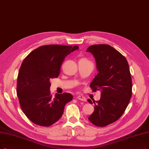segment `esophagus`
Wrapping results in <instances>:
<instances>
[{
	"instance_id": "1",
	"label": "esophagus",
	"mask_w": 149,
	"mask_h": 149,
	"mask_svg": "<svg viewBox=\"0 0 149 149\" xmlns=\"http://www.w3.org/2000/svg\"><path fill=\"white\" fill-rule=\"evenodd\" d=\"M77 98H78V100H80L81 101H83V102H86V98L85 97L82 96V95H79L78 97H77Z\"/></svg>"
}]
</instances>
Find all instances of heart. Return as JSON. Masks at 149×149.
Returning a JSON list of instances; mask_svg holds the SVG:
<instances>
[{
    "label": "heart",
    "mask_w": 149,
    "mask_h": 149,
    "mask_svg": "<svg viewBox=\"0 0 149 149\" xmlns=\"http://www.w3.org/2000/svg\"><path fill=\"white\" fill-rule=\"evenodd\" d=\"M82 60H86V59H82Z\"/></svg>",
    "instance_id": "heart-1"
}]
</instances>
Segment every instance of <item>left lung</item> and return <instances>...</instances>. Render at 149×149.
<instances>
[{"label": "left lung", "mask_w": 149, "mask_h": 149, "mask_svg": "<svg viewBox=\"0 0 149 149\" xmlns=\"http://www.w3.org/2000/svg\"><path fill=\"white\" fill-rule=\"evenodd\" d=\"M98 71L91 83L93 91H100L99 101L94 103V111L88 120L98 127H105L119 118L125 111L132 94V81L126 58L108 45L89 46Z\"/></svg>", "instance_id": "8db88e82"}]
</instances>
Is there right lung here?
Returning a JSON list of instances; mask_svg holds the SVG:
<instances>
[{
	"label": "right lung",
	"instance_id": "add662e5",
	"mask_svg": "<svg viewBox=\"0 0 149 149\" xmlns=\"http://www.w3.org/2000/svg\"><path fill=\"white\" fill-rule=\"evenodd\" d=\"M78 49V46L45 45L32 51L23 61L17 79V95L23 112L33 123L52 125L73 99L69 93H56L52 98L50 80L58 76L65 58Z\"/></svg>",
	"mask_w": 149,
	"mask_h": 149
}]
</instances>
